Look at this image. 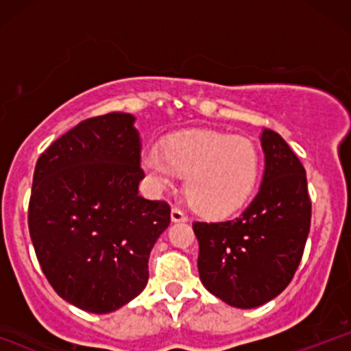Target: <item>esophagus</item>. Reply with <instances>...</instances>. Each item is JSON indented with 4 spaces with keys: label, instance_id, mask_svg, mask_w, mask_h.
I'll return each instance as SVG.
<instances>
[{
    "label": "esophagus",
    "instance_id": "34e87169",
    "mask_svg": "<svg viewBox=\"0 0 351 351\" xmlns=\"http://www.w3.org/2000/svg\"><path fill=\"white\" fill-rule=\"evenodd\" d=\"M171 221L173 223H186L188 217L183 211H180L178 208H173L171 209Z\"/></svg>",
    "mask_w": 351,
    "mask_h": 351
}]
</instances>
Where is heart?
<instances>
[{
    "instance_id": "b5f03b06",
    "label": "heart",
    "mask_w": 351,
    "mask_h": 351,
    "mask_svg": "<svg viewBox=\"0 0 351 351\" xmlns=\"http://www.w3.org/2000/svg\"><path fill=\"white\" fill-rule=\"evenodd\" d=\"M142 167L153 186L167 189L186 175L184 193L196 211L223 217L244 204L259 175V152L245 136L215 130L180 132L145 148Z\"/></svg>"
}]
</instances>
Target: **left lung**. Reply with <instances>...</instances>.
<instances>
[{"mask_svg":"<svg viewBox=\"0 0 351 351\" xmlns=\"http://www.w3.org/2000/svg\"><path fill=\"white\" fill-rule=\"evenodd\" d=\"M264 173L257 195L239 216L193 223L199 243V279L217 299L254 308L276 299L299 267L312 204L300 160L277 132H261Z\"/></svg>","mask_w":351,"mask_h":351,"instance_id":"left-lung-1","label":"left lung"}]
</instances>
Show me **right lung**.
Here are the masks:
<instances>
[{
  "instance_id": "right-lung-1",
  "label": "right lung",
  "mask_w": 351,
  "mask_h": 351,
  "mask_svg": "<svg viewBox=\"0 0 351 351\" xmlns=\"http://www.w3.org/2000/svg\"><path fill=\"white\" fill-rule=\"evenodd\" d=\"M132 114L94 117L39 156L29 234L59 297L90 313H110L148 282V257L170 224V206L145 199L138 184L142 140Z\"/></svg>"
}]
</instances>
